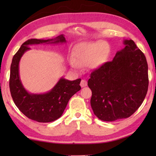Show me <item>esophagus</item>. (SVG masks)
Returning <instances> with one entry per match:
<instances>
[{
    "label": "esophagus",
    "instance_id": "1",
    "mask_svg": "<svg viewBox=\"0 0 156 156\" xmlns=\"http://www.w3.org/2000/svg\"><path fill=\"white\" fill-rule=\"evenodd\" d=\"M80 86L81 87H85L87 86V81L85 80H82L80 82Z\"/></svg>",
    "mask_w": 156,
    "mask_h": 156
}]
</instances>
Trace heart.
I'll return each instance as SVG.
<instances>
[{"label": "heart", "mask_w": 156, "mask_h": 156, "mask_svg": "<svg viewBox=\"0 0 156 156\" xmlns=\"http://www.w3.org/2000/svg\"><path fill=\"white\" fill-rule=\"evenodd\" d=\"M108 51L107 43L103 40L81 43L75 48L74 59H69V64L72 68H78L80 65L89 63L92 68H98L105 60Z\"/></svg>", "instance_id": "obj_1"}]
</instances>
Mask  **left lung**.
Masks as SVG:
<instances>
[{"instance_id":"obj_1","label":"left lung","mask_w":156,"mask_h":156,"mask_svg":"<svg viewBox=\"0 0 156 156\" xmlns=\"http://www.w3.org/2000/svg\"><path fill=\"white\" fill-rule=\"evenodd\" d=\"M112 61L91 73L88 81L92 90L91 107L104 121L128 118L140 107L146 96L149 80L145 56L131 39Z\"/></svg>"}]
</instances>
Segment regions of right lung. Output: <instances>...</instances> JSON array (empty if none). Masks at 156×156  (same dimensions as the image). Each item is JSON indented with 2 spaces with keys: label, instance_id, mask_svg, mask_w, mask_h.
<instances>
[{
  "label": "right lung",
  "instance_id": "obj_1",
  "mask_svg": "<svg viewBox=\"0 0 156 156\" xmlns=\"http://www.w3.org/2000/svg\"><path fill=\"white\" fill-rule=\"evenodd\" d=\"M66 43L64 35L54 39H31L21 45L13 56L11 65L9 87L15 105L26 117L39 122L57 120L64 112L69 99L81 89V79L70 81L61 78L50 91L43 94H33L23 87L19 76V62L29 45L37 44H57Z\"/></svg>",
  "mask_w": 156,
  "mask_h": 156
}]
</instances>
